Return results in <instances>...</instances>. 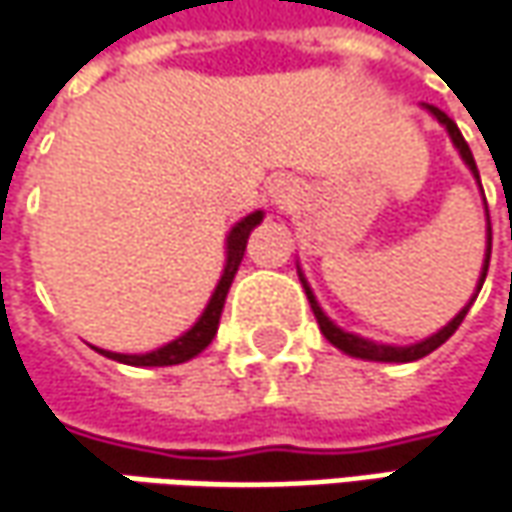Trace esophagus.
Masks as SVG:
<instances>
[{"label":"esophagus","instance_id":"esophagus-1","mask_svg":"<svg viewBox=\"0 0 512 512\" xmlns=\"http://www.w3.org/2000/svg\"><path fill=\"white\" fill-rule=\"evenodd\" d=\"M269 197H272V203H275L278 209H286V206L298 197V186L289 183V180H275V183L269 186Z\"/></svg>","mask_w":512,"mask_h":512}]
</instances>
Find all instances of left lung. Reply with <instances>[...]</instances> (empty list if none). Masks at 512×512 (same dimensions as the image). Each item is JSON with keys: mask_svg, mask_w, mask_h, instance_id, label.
<instances>
[{"mask_svg": "<svg viewBox=\"0 0 512 512\" xmlns=\"http://www.w3.org/2000/svg\"><path fill=\"white\" fill-rule=\"evenodd\" d=\"M430 114H433L438 123L447 128V134H450V140H453V145L458 148V154H461V160L467 163V168L473 171V177L478 180V168H476V160H473V151H470V145H467V140L461 137V131H458V125L441 111V108H435V105H424ZM478 186H481V180H478ZM484 194V191H481ZM487 266H490V237H487V255H484V269H481V278H478V289H481V283H484V278H487ZM300 283H303V289H306V298H309V306H312V312H315V318H318V326H321L323 338L329 341L332 346H338L341 352H346V355H352V358H364V361H384V364H410V361H418V358H424V355H430L433 349H438V346L444 344L453 332H456L458 326H461V321H464V315L470 312V306H473V300H476V295H473V300L458 312L453 321L447 323L444 329H438L435 335H430V338H424V341H418V344H410V346H392V344H375V341H367V338H361V335H352V332H344L338 323H332L326 315H323L321 303L315 300V295H312V289H309V283H306V278H303V272H300Z\"/></svg>", "mask_w": 512, "mask_h": 512, "instance_id": "obj_1", "label": "left lung"}]
</instances>
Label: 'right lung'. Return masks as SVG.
<instances>
[{
	"mask_svg": "<svg viewBox=\"0 0 512 512\" xmlns=\"http://www.w3.org/2000/svg\"><path fill=\"white\" fill-rule=\"evenodd\" d=\"M263 220V212L246 214L240 223H234L232 232L226 237V266H223V275L214 286L209 306L203 309V315L197 318V323L191 326L189 332H183L180 338H174L171 344L160 346V349H151L145 355H120V352H108L100 349L105 358L111 361H120L128 367H174V364H186L194 355H200L206 346L212 344V338L217 335V326H220V312H223V303L229 295V286H232L234 275H237V266L243 260L246 252V243H249V234L255 229L257 223Z\"/></svg>",
	"mask_w": 512,
	"mask_h": 512,
	"instance_id": "add662e5",
	"label": "right lung"
}]
</instances>
